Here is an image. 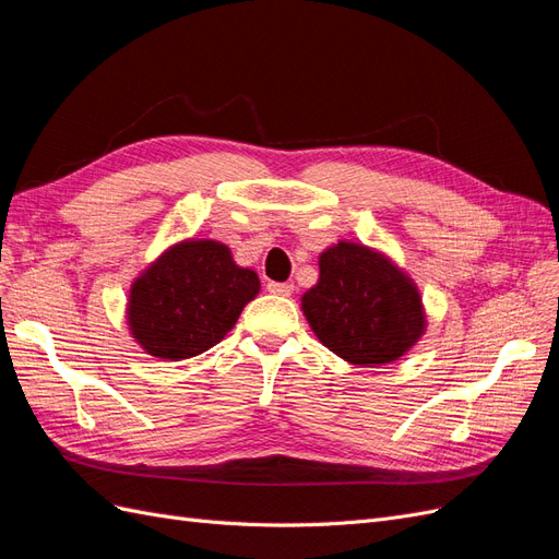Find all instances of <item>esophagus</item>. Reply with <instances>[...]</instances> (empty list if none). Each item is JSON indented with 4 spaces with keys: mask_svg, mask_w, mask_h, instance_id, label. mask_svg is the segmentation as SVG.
Wrapping results in <instances>:
<instances>
[{
    "mask_svg": "<svg viewBox=\"0 0 559 559\" xmlns=\"http://www.w3.org/2000/svg\"><path fill=\"white\" fill-rule=\"evenodd\" d=\"M266 290L272 293V295L290 297V295H293V290H295V285H293V283H276V281H272V283H266Z\"/></svg>",
    "mask_w": 559,
    "mask_h": 559,
    "instance_id": "obj_1",
    "label": "esophagus"
}]
</instances>
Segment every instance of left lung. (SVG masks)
Returning <instances> with one entry per match:
<instances>
[{
  "label": "left lung",
  "mask_w": 559,
  "mask_h": 559,
  "mask_svg": "<svg viewBox=\"0 0 559 559\" xmlns=\"http://www.w3.org/2000/svg\"><path fill=\"white\" fill-rule=\"evenodd\" d=\"M316 336L350 365H388L425 332L423 301L406 274L362 243L320 255V278L301 297Z\"/></svg>",
  "instance_id": "8db88e82"
}]
</instances>
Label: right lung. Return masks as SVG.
I'll return each mask as SVG.
<instances>
[{
	"label": "right lung",
	"mask_w": 559,
	"mask_h": 559,
	"mask_svg": "<svg viewBox=\"0 0 559 559\" xmlns=\"http://www.w3.org/2000/svg\"><path fill=\"white\" fill-rule=\"evenodd\" d=\"M260 293L258 274L237 266L218 241H183L130 290V330L148 355L188 359L213 348Z\"/></svg>",
	"instance_id": "add662e5"
}]
</instances>
